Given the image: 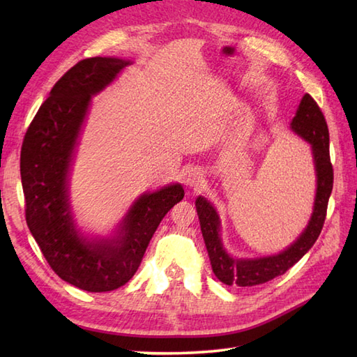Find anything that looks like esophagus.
Segmentation results:
<instances>
[{
  "instance_id": "1",
  "label": "esophagus",
  "mask_w": 357,
  "mask_h": 357,
  "mask_svg": "<svg viewBox=\"0 0 357 357\" xmlns=\"http://www.w3.org/2000/svg\"><path fill=\"white\" fill-rule=\"evenodd\" d=\"M204 183V173L199 169H192L184 173V184L190 188L199 187Z\"/></svg>"
}]
</instances>
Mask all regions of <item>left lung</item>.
I'll use <instances>...</instances> for the list:
<instances>
[{"mask_svg": "<svg viewBox=\"0 0 357 357\" xmlns=\"http://www.w3.org/2000/svg\"><path fill=\"white\" fill-rule=\"evenodd\" d=\"M290 128L312 149L316 173V195L312 216H310L304 231L291 245H288L278 255L270 256H231L222 244L221 219H219L213 204L204 196L196 198L195 206L198 211L202 238L206 242L211 268H213L215 276L225 285L253 287L284 275L319 238L333 190V165L330 162V135L327 123H325L319 105L308 93L302 96L299 107L290 123Z\"/></svg>", "mask_w": 357, "mask_h": 357, "instance_id": "obj_1", "label": "left lung"}]
</instances>
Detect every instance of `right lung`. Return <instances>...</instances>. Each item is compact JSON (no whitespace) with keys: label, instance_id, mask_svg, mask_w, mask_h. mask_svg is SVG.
<instances>
[{"label":"right lung","instance_id":"right-lung-1","mask_svg":"<svg viewBox=\"0 0 357 357\" xmlns=\"http://www.w3.org/2000/svg\"><path fill=\"white\" fill-rule=\"evenodd\" d=\"M130 59H82L50 90L21 147L26 221L52 270L81 290H116L133 278L159 222L184 198L181 184L142 193L109 236H89L75 221L69 174L92 96L112 84Z\"/></svg>","mask_w":357,"mask_h":357}]
</instances>
